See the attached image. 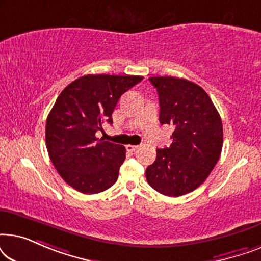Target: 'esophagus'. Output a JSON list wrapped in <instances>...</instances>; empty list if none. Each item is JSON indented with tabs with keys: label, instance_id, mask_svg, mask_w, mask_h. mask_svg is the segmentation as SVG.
<instances>
[{
	"label": "esophagus",
	"instance_id": "34e87169",
	"mask_svg": "<svg viewBox=\"0 0 261 261\" xmlns=\"http://www.w3.org/2000/svg\"><path fill=\"white\" fill-rule=\"evenodd\" d=\"M126 148H127L128 152H134L139 148V146H137V145H127Z\"/></svg>",
	"mask_w": 261,
	"mask_h": 261
}]
</instances>
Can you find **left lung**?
I'll use <instances>...</instances> for the list:
<instances>
[{"mask_svg":"<svg viewBox=\"0 0 261 261\" xmlns=\"http://www.w3.org/2000/svg\"><path fill=\"white\" fill-rule=\"evenodd\" d=\"M149 82L158 91L160 123L174 130L170 147L156 149L146 179L160 194L179 197L203 184L215 167L222 151V121L199 85L176 77H151Z\"/></svg>","mask_w":261,"mask_h":261,"instance_id":"obj_1","label":"left lung"}]
</instances>
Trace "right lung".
I'll list each match as a JSON object with an SVG mask.
<instances>
[{"label": "right lung", "mask_w": 261, "mask_h": 261, "mask_svg": "<svg viewBox=\"0 0 261 261\" xmlns=\"http://www.w3.org/2000/svg\"><path fill=\"white\" fill-rule=\"evenodd\" d=\"M144 80L141 76L87 74L70 83L57 98L46 121V147L60 177L87 195L115 184L126 148L98 140L102 123L112 124L121 95Z\"/></svg>", "instance_id": "obj_1"}]
</instances>
